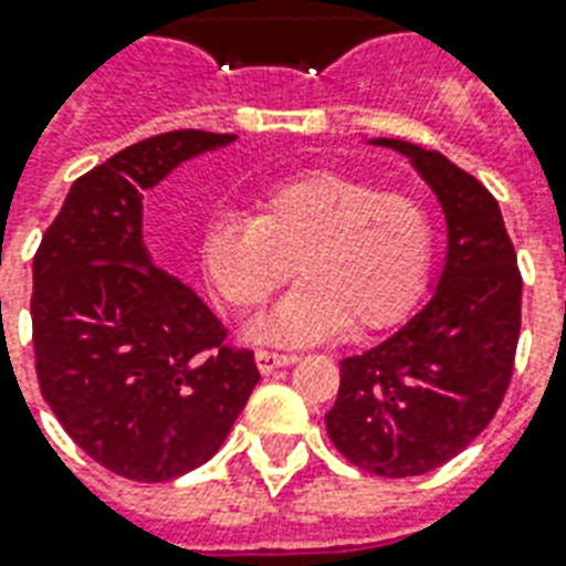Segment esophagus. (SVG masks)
<instances>
[{
    "label": "esophagus",
    "instance_id": "1",
    "mask_svg": "<svg viewBox=\"0 0 566 566\" xmlns=\"http://www.w3.org/2000/svg\"><path fill=\"white\" fill-rule=\"evenodd\" d=\"M254 363H258V368H261L263 375H270V371H275V368L296 363V357L294 354H279V350H266V347H261V350L254 354Z\"/></svg>",
    "mask_w": 566,
    "mask_h": 566
}]
</instances>
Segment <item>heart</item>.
<instances>
[{"instance_id": "heart-1", "label": "heart", "mask_w": 566, "mask_h": 566, "mask_svg": "<svg viewBox=\"0 0 566 566\" xmlns=\"http://www.w3.org/2000/svg\"><path fill=\"white\" fill-rule=\"evenodd\" d=\"M258 216L221 212L200 240L209 284L230 308H258L296 275L303 282L258 321L263 342H315L350 324H399L426 291L434 221L420 198L336 170H303L263 186Z\"/></svg>"}]
</instances>
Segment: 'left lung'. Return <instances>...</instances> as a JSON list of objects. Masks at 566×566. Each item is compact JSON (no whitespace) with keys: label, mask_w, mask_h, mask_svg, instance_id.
Wrapping results in <instances>:
<instances>
[{"label":"left lung","mask_w":566,"mask_h":566,"mask_svg":"<svg viewBox=\"0 0 566 566\" xmlns=\"http://www.w3.org/2000/svg\"><path fill=\"white\" fill-rule=\"evenodd\" d=\"M378 144L408 155L441 200L447 263L420 315L338 366L326 434L368 474L420 476L462 453L504 401L522 329V272L480 179L441 153Z\"/></svg>","instance_id":"obj_1"}]
</instances>
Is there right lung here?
Instances as JSON below:
<instances>
[{"mask_svg": "<svg viewBox=\"0 0 566 566\" xmlns=\"http://www.w3.org/2000/svg\"><path fill=\"white\" fill-rule=\"evenodd\" d=\"M237 140L179 128L74 179L32 261L41 396L111 474L165 483L209 462L261 380L254 350L191 287L155 270L140 198L179 161Z\"/></svg>", "mask_w": 566, "mask_h": 566, "instance_id": "obj_1", "label": "right lung"}]
</instances>
